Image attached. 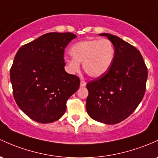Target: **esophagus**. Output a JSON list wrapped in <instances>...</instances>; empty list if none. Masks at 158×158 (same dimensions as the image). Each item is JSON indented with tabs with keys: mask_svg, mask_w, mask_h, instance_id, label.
Here are the masks:
<instances>
[{
	"mask_svg": "<svg viewBox=\"0 0 158 158\" xmlns=\"http://www.w3.org/2000/svg\"><path fill=\"white\" fill-rule=\"evenodd\" d=\"M86 86V82L84 80H81L80 82V87H85Z\"/></svg>",
	"mask_w": 158,
	"mask_h": 158,
	"instance_id": "esophagus-1",
	"label": "esophagus"
}]
</instances>
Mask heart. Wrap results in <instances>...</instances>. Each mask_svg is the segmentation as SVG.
Segmentation results:
<instances>
[{"mask_svg":"<svg viewBox=\"0 0 158 158\" xmlns=\"http://www.w3.org/2000/svg\"><path fill=\"white\" fill-rule=\"evenodd\" d=\"M73 58L65 59L67 70L76 73L83 63V69L88 76L98 78L108 72L115 58V46L110 40L91 39L76 43L71 46Z\"/></svg>","mask_w":158,"mask_h":158,"instance_id":"1","label":"heart"}]
</instances>
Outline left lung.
<instances>
[{
    "instance_id": "1",
    "label": "left lung",
    "mask_w": 158,
    "mask_h": 158,
    "mask_svg": "<svg viewBox=\"0 0 158 158\" xmlns=\"http://www.w3.org/2000/svg\"><path fill=\"white\" fill-rule=\"evenodd\" d=\"M105 36L115 46L108 72L87 84L86 110L94 120L107 124L124 121L133 113L145 92L148 70L139 50L121 38Z\"/></svg>"
}]
</instances>
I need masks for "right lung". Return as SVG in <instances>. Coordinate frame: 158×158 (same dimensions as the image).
<instances>
[{"label":"right lung","instance_id":"add662e5","mask_svg":"<svg viewBox=\"0 0 158 158\" xmlns=\"http://www.w3.org/2000/svg\"><path fill=\"white\" fill-rule=\"evenodd\" d=\"M76 36L52 32L21 47L10 69L13 97L20 110L43 124L58 120L79 89L78 76L64 70V48Z\"/></svg>","mask_w":158,"mask_h":158}]
</instances>
